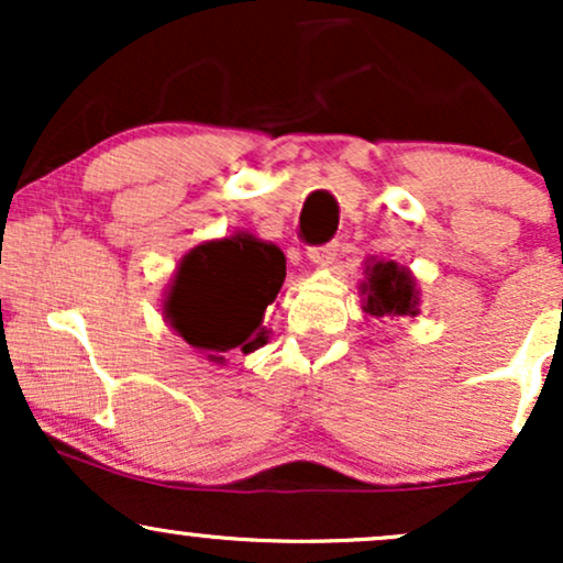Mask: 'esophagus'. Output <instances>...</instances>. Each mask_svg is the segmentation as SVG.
Masks as SVG:
<instances>
[{"label": "esophagus", "mask_w": 563, "mask_h": 563, "mask_svg": "<svg viewBox=\"0 0 563 563\" xmlns=\"http://www.w3.org/2000/svg\"><path fill=\"white\" fill-rule=\"evenodd\" d=\"M335 251H339V243L331 241V243H322V245H309L307 256L314 264H322V267H328V264H333V260H335Z\"/></svg>", "instance_id": "34e87169"}]
</instances>
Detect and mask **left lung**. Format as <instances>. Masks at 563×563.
I'll return each mask as SVG.
<instances>
[{
	"label": "left lung",
	"instance_id": "8db88e82",
	"mask_svg": "<svg viewBox=\"0 0 563 563\" xmlns=\"http://www.w3.org/2000/svg\"><path fill=\"white\" fill-rule=\"evenodd\" d=\"M363 283L365 312L373 318H402L418 314V290L407 269L397 262H376L367 267Z\"/></svg>",
	"mask_w": 563,
	"mask_h": 563
}]
</instances>
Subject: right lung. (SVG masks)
I'll return each mask as SVG.
<instances>
[{
	"mask_svg": "<svg viewBox=\"0 0 563 563\" xmlns=\"http://www.w3.org/2000/svg\"><path fill=\"white\" fill-rule=\"evenodd\" d=\"M286 280V256L254 235H232L192 249L179 264L164 312L172 328L211 363L267 344V307Z\"/></svg>",
	"mask_w": 563,
	"mask_h": 563,
	"instance_id": "1",
	"label": "right lung"
}]
</instances>
